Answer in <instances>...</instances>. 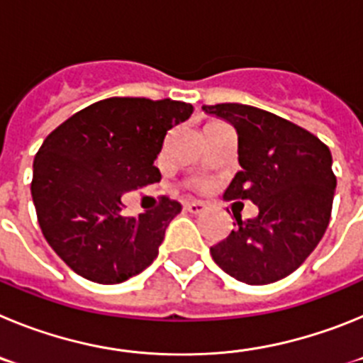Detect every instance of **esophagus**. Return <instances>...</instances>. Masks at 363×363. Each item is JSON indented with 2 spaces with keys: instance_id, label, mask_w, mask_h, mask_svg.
<instances>
[{
  "instance_id": "esophagus-1",
  "label": "esophagus",
  "mask_w": 363,
  "mask_h": 363,
  "mask_svg": "<svg viewBox=\"0 0 363 363\" xmlns=\"http://www.w3.org/2000/svg\"><path fill=\"white\" fill-rule=\"evenodd\" d=\"M185 211H189L192 214H200L205 211V203H201V201H187L185 203Z\"/></svg>"
}]
</instances>
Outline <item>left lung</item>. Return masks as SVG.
Wrapping results in <instances>:
<instances>
[{
	"label": "left lung",
	"mask_w": 363,
	"mask_h": 363,
	"mask_svg": "<svg viewBox=\"0 0 363 363\" xmlns=\"http://www.w3.org/2000/svg\"><path fill=\"white\" fill-rule=\"evenodd\" d=\"M203 111L238 134L242 171L225 198L251 200L258 207V216L238 220L236 230L211 247L213 259L249 285L289 277L329 225L336 191L331 150L306 129L251 105L220 104Z\"/></svg>",
	"instance_id": "left-lung-1"
}]
</instances>
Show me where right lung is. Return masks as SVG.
<instances>
[{
	"label": "right lung",
	"instance_id": "add662e5",
	"mask_svg": "<svg viewBox=\"0 0 363 363\" xmlns=\"http://www.w3.org/2000/svg\"><path fill=\"white\" fill-rule=\"evenodd\" d=\"M192 105L172 99L108 98L89 105L47 136L34 158L32 200L56 255L96 284H121L149 267L182 205L123 216L125 192L160 182L154 160L167 130Z\"/></svg>",
	"mask_w": 363,
	"mask_h": 363
}]
</instances>
